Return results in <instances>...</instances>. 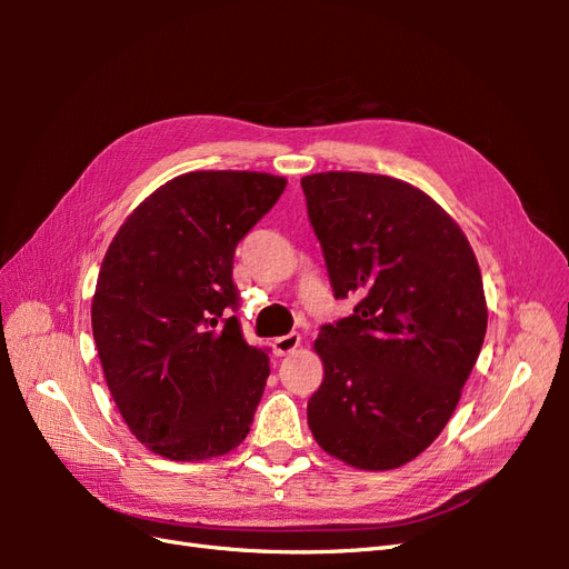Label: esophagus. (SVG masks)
Masks as SVG:
<instances>
[{"instance_id":"34e87169","label":"esophagus","mask_w":569,"mask_h":569,"mask_svg":"<svg viewBox=\"0 0 569 569\" xmlns=\"http://www.w3.org/2000/svg\"><path fill=\"white\" fill-rule=\"evenodd\" d=\"M299 343H301V335L291 332V335L272 339V351H274V356H287L291 351H297Z\"/></svg>"}]
</instances>
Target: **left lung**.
Segmentation results:
<instances>
[{"instance_id": "obj_1", "label": "left lung", "mask_w": 569, "mask_h": 569, "mask_svg": "<svg viewBox=\"0 0 569 569\" xmlns=\"http://www.w3.org/2000/svg\"><path fill=\"white\" fill-rule=\"evenodd\" d=\"M301 187L335 297L356 301L313 341L325 377L308 399V427L351 468H401L451 420L485 343L475 251L403 180L330 170Z\"/></svg>"}]
</instances>
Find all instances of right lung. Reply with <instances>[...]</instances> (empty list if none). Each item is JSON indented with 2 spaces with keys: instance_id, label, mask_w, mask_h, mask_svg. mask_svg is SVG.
Listing matches in <instances>:
<instances>
[{
  "instance_id": "obj_1",
  "label": "right lung",
  "mask_w": 569,
  "mask_h": 569,
  "mask_svg": "<svg viewBox=\"0 0 569 569\" xmlns=\"http://www.w3.org/2000/svg\"><path fill=\"white\" fill-rule=\"evenodd\" d=\"M284 187L256 170H194L151 192L109 244L92 335L116 408L149 451L206 460L249 435L270 366L228 318L232 258Z\"/></svg>"
}]
</instances>
